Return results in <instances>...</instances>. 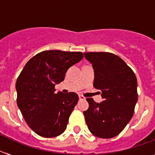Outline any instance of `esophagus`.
<instances>
[{
    "mask_svg": "<svg viewBox=\"0 0 155 155\" xmlns=\"http://www.w3.org/2000/svg\"><path fill=\"white\" fill-rule=\"evenodd\" d=\"M79 98H80V100H84L85 99V97L83 95H79Z\"/></svg>",
    "mask_w": 155,
    "mask_h": 155,
    "instance_id": "obj_1",
    "label": "esophagus"
}]
</instances>
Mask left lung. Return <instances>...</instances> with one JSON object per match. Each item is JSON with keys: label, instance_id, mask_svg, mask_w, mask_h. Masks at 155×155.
Here are the masks:
<instances>
[{"label": "left lung", "instance_id": "8db88e82", "mask_svg": "<svg viewBox=\"0 0 155 155\" xmlns=\"http://www.w3.org/2000/svg\"><path fill=\"white\" fill-rule=\"evenodd\" d=\"M94 72V87L102 91L103 101L97 103L87 98V110L84 112L88 129L102 139L117 136L133 116L138 100L135 73L118 56L106 52L84 53Z\"/></svg>", "mask_w": 155, "mask_h": 155}]
</instances>
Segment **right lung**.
<instances>
[{
    "label": "right lung",
    "mask_w": 155,
    "mask_h": 155,
    "mask_svg": "<svg viewBox=\"0 0 155 155\" xmlns=\"http://www.w3.org/2000/svg\"><path fill=\"white\" fill-rule=\"evenodd\" d=\"M84 58L81 52L45 50L26 64L15 84L17 106L30 128L38 136L56 137L66 129L77 104V94H55V85Z\"/></svg>",
    "instance_id": "right-lung-1"
}]
</instances>
